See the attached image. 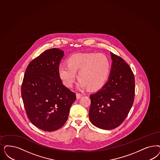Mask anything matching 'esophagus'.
<instances>
[{"label":"esophagus","mask_w":160,"mask_h":160,"mask_svg":"<svg viewBox=\"0 0 160 160\" xmlns=\"http://www.w3.org/2000/svg\"><path fill=\"white\" fill-rule=\"evenodd\" d=\"M82 96H83V94H82L79 93H76V98H77V99H80Z\"/></svg>","instance_id":"1"}]
</instances>
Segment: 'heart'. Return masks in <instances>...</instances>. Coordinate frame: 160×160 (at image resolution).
I'll return each mask as SVG.
<instances>
[{
    "label": "heart",
    "instance_id": "b5f03b06",
    "mask_svg": "<svg viewBox=\"0 0 160 160\" xmlns=\"http://www.w3.org/2000/svg\"><path fill=\"white\" fill-rule=\"evenodd\" d=\"M67 65L58 68L59 78L67 88H72L76 79L78 87L96 90L102 88L106 82L110 69V61L102 54L77 53L70 56Z\"/></svg>",
    "mask_w": 160,
    "mask_h": 160
}]
</instances>
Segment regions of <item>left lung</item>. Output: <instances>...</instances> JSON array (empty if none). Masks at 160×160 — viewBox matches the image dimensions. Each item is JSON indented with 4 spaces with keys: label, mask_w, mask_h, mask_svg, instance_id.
<instances>
[{
    "label": "left lung",
    "mask_w": 160,
    "mask_h": 160,
    "mask_svg": "<svg viewBox=\"0 0 160 160\" xmlns=\"http://www.w3.org/2000/svg\"><path fill=\"white\" fill-rule=\"evenodd\" d=\"M112 64L107 83L90 94L89 119L95 127L113 129L126 119L135 98V77L125 60L111 53Z\"/></svg>",
    "instance_id": "1"
}]
</instances>
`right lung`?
Wrapping results in <instances>:
<instances>
[{
    "mask_svg": "<svg viewBox=\"0 0 160 160\" xmlns=\"http://www.w3.org/2000/svg\"><path fill=\"white\" fill-rule=\"evenodd\" d=\"M63 51H44L28 65L21 86V95L28 119L44 131H54L66 122L76 93L62 84L58 68Z\"/></svg>",
    "mask_w": 160,
    "mask_h": 160,
    "instance_id": "right-lung-1",
    "label": "right lung"
}]
</instances>
